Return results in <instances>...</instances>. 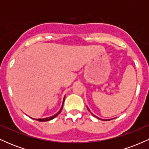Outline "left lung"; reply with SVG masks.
I'll return each instance as SVG.
<instances>
[{"instance_id":"obj_1","label":"left lung","mask_w":149,"mask_h":149,"mask_svg":"<svg viewBox=\"0 0 149 149\" xmlns=\"http://www.w3.org/2000/svg\"><path fill=\"white\" fill-rule=\"evenodd\" d=\"M87 108H88V110L89 111H90V113H91V111H90V109H89V108H88V107H87ZM91 114H92V115L93 116H95V117H96L97 118H98V119H100V120H104V121H108V120H111V119H102V118H98V117H97V116H95V115H94L93 113H91Z\"/></svg>"}]
</instances>
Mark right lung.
<instances>
[{
    "label": "right lung",
    "instance_id": "right-lung-1",
    "mask_svg": "<svg viewBox=\"0 0 149 149\" xmlns=\"http://www.w3.org/2000/svg\"><path fill=\"white\" fill-rule=\"evenodd\" d=\"M64 100H65V97H64V100H63V102H62V105H61V107L60 110H59V111H58V113H56V114H54V116H50V117H47V118H39V119H34V118H33V119L36 120L40 121V122H45V121H48V120H52L53 118H56V117H57V116L58 115H59V113H60L61 111V110H62V109H63V105H64Z\"/></svg>",
    "mask_w": 149,
    "mask_h": 149
}]
</instances>
